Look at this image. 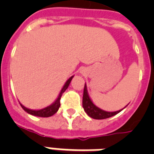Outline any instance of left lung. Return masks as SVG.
I'll list each match as a JSON object with an SVG mask.
<instances>
[{
	"label": "left lung",
	"mask_w": 154,
	"mask_h": 154,
	"mask_svg": "<svg viewBox=\"0 0 154 154\" xmlns=\"http://www.w3.org/2000/svg\"><path fill=\"white\" fill-rule=\"evenodd\" d=\"M82 105L84 108L85 112H86L87 115L89 117L94 118V119L101 120L105 119V118H109L111 117L114 115L117 114L120 112L122 109H120L118 111H115V112H107L105 110L101 109L100 108L94 105L91 99L89 97V94H88V90H87L86 85L85 84L84 88V94H83V100H82Z\"/></svg>",
	"instance_id": "left-lung-1"
}]
</instances>
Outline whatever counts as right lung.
Here are the masks:
<instances>
[{"instance_id":"1","label":"right lung","mask_w":154,"mask_h":154,"mask_svg":"<svg viewBox=\"0 0 154 154\" xmlns=\"http://www.w3.org/2000/svg\"><path fill=\"white\" fill-rule=\"evenodd\" d=\"M74 77V76H72V77L69 78L67 80V82H65V84L64 85V86L60 90V94L58 95L57 98L56 99V101L51 104L49 106H47V107L44 108V109H38V110H35V109H28V108L25 107L24 105H21L20 103V106L22 107V109L25 110V112H28V113H29V114L32 115V116H37V117H49L53 116V114H55L56 112H57L58 109H59V108L60 106V97L62 96L63 93L67 89V88L69 85L70 82L72 81V77Z\"/></svg>"}]
</instances>
